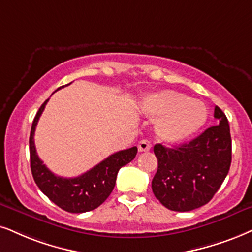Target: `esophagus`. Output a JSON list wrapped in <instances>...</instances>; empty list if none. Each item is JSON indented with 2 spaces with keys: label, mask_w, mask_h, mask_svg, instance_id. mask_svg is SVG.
<instances>
[{
  "label": "esophagus",
  "mask_w": 252,
  "mask_h": 252,
  "mask_svg": "<svg viewBox=\"0 0 252 252\" xmlns=\"http://www.w3.org/2000/svg\"><path fill=\"white\" fill-rule=\"evenodd\" d=\"M151 149V143L148 139H142L141 142L138 143V151L139 152H145L149 151Z\"/></svg>",
  "instance_id": "esophagus-1"
}]
</instances>
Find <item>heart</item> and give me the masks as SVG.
<instances>
[{"instance_id": "1", "label": "heart", "mask_w": 252, "mask_h": 252, "mask_svg": "<svg viewBox=\"0 0 252 252\" xmlns=\"http://www.w3.org/2000/svg\"><path fill=\"white\" fill-rule=\"evenodd\" d=\"M142 110L150 119H159L156 131L168 143L181 142L195 133L206 123L208 110L202 101L189 98L173 89L149 94Z\"/></svg>"}]
</instances>
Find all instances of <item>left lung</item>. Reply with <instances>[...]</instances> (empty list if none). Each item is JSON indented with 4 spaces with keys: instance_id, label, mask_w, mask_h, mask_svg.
<instances>
[{
    "instance_id": "8db88e82",
    "label": "left lung",
    "mask_w": 252,
    "mask_h": 252,
    "mask_svg": "<svg viewBox=\"0 0 252 252\" xmlns=\"http://www.w3.org/2000/svg\"><path fill=\"white\" fill-rule=\"evenodd\" d=\"M219 124L190 142L167 148L156 144L158 170L152 192L163 206L189 212L208 203L227 177L231 164V136L227 116L216 106Z\"/></svg>"
}]
</instances>
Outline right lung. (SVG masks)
Here are the masks:
<instances>
[{"instance_id":"1","label":"right lung","mask_w":252,"mask_h":252,"mask_svg":"<svg viewBox=\"0 0 252 252\" xmlns=\"http://www.w3.org/2000/svg\"><path fill=\"white\" fill-rule=\"evenodd\" d=\"M63 87V86L58 89ZM47 101L49 98L41 104L34 116L32 126H31L30 139H29L30 166L34 183L51 201L55 202L63 211L68 213L93 211L102 205L113 192L120 168L129 164L136 157L137 148L132 146L130 149L116 152L79 177L63 178L56 176L38 157L33 139L38 120Z\"/></svg>"}]
</instances>
